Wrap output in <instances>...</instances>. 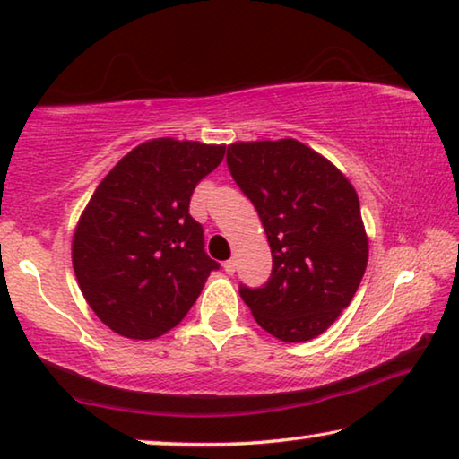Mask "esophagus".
Segmentation results:
<instances>
[{
  "label": "esophagus",
  "mask_w": 459,
  "mask_h": 459,
  "mask_svg": "<svg viewBox=\"0 0 459 459\" xmlns=\"http://www.w3.org/2000/svg\"><path fill=\"white\" fill-rule=\"evenodd\" d=\"M223 269H225V273H228V274H234L236 273V260H225Z\"/></svg>",
  "instance_id": "obj_1"
}]
</instances>
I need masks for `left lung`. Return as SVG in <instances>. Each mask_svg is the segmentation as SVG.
I'll use <instances>...</instances> for the list:
<instances>
[{
    "mask_svg": "<svg viewBox=\"0 0 459 459\" xmlns=\"http://www.w3.org/2000/svg\"><path fill=\"white\" fill-rule=\"evenodd\" d=\"M228 168L269 238L273 271L239 295L285 342L322 334L349 306L368 266L359 196L341 170L295 139L228 147Z\"/></svg>",
    "mask_w": 459,
    "mask_h": 459,
    "instance_id": "left-lung-1",
    "label": "left lung"
}]
</instances>
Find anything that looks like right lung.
Listing matches in <instances>:
<instances>
[{"label": "right lung", "mask_w": 459, "mask_h": 459, "mask_svg": "<svg viewBox=\"0 0 459 459\" xmlns=\"http://www.w3.org/2000/svg\"><path fill=\"white\" fill-rule=\"evenodd\" d=\"M223 156L225 145L145 141L91 195L74 234V271L90 307L117 334H166L220 269L188 205Z\"/></svg>", "instance_id": "right-lung-1"}]
</instances>
